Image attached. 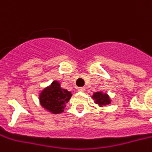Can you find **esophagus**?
<instances>
[{
  "mask_svg": "<svg viewBox=\"0 0 152 152\" xmlns=\"http://www.w3.org/2000/svg\"><path fill=\"white\" fill-rule=\"evenodd\" d=\"M77 91H79V92H84V91H86V88L85 87H80L77 89Z\"/></svg>",
  "mask_w": 152,
  "mask_h": 152,
  "instance_id": "1",
  "label": "esophagus"
}]
</instances>
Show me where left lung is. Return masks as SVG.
Here are the masks:
<instances>
[{
    "label": "left lung",
    "mask_w": 152,
    "mask_h": 152,
    "mask_svg": "<svg viewBox=\"0 0 152 152\" xmlns=\"http://www.w3.org/2000/svg\"><path fill=\"white\" fill-rule=\"evenodd\" d=\"M92 99L94 100V103L97 104L99 107H103V106L109 105L111 103V99L109 98L108 94L106 93H103L102 91H99V92H95L92 95Z\"/></svg>",
    "instance_id": "1"
}]
</instances>
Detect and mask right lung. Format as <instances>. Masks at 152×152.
<instances>
[{
  "label": "right lung",
  "mask_w": 152,
  "mask_h": 152,
  "mask_svg": "<svg viewBox=\"0 0 152 152\" xmlns=\"http://www.w3.org/2000/svg\"><path fill=\"white\" fill-rule=\"evenodd\" d=\"M72 94L67 90L61 88L58 80H54L50 86L44 88L39 94L41 106L47 111L54 114L64 111L66 104L68 103Z\"/></svg>",
  "instance_id": "obj_1"
}]
</instances>
